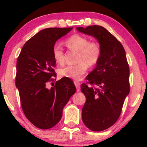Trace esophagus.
<instances>
[{"instance_id": "1", "label": "esophagus", "mask_w": 147, "mask_h": 147, "mask_svg": "<svg viewBox=\"0 0 147 147\" xmlns=\"http://www.w3.org/2000/svg\"><path fill=\"white\" fill-rule=\"evenodd\" d=\"M74 85H75V86H76V89H77V91H80V83L78 81L74 80Z\"/></svg>"}]
</instances>
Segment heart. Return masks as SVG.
Returning a JSON list of instances; mask_svg holds the SVG:
<instances>
[{"label":"heart","mask_w":147,"mask_h":147,"mask_svg":"<svg viewBox=\"0 0 147 147\" xmlns=\"http://www.w3.org/2000/svg\"><path fill=\"white\" fill-rule=\"evenodd\" d=\"M70 49L78 51L77 62L74 65H67L59 69L61 77L80 80L88 70V65L93 67L97 63L101 56V48L96 41H89L86 37L74 34L65 41ZM53 58L57 63L62 64L64 61V52L59 44H55L53 48Z\"/></svg>","instance_id":"b5f03b06"}]
</instances>
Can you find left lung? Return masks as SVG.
Wrapping results in <instances>:
<instances>
[{"label":"left lung","mask_w":147,"mask_h":147,"mask_svg":"<svg viewBox=\"0 0 147 147\" xmlns=\"http://www.w3.org/2000/svg\"><path fill=\"white\" fill-rule=\"evenodd\" d=\"M76 29L93 36L101 48L96 67L86 77L88 84L81 86L86 97L82 121L91 130L100 131L111 127L121 115L124 99L130 92V69L124 47L106 28L93 25Z\"/></svg>","instance_id":"obj_1"}]
</instances>
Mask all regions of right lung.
Returning <instances> with one entry per match:
<instances>
[{"label": "right lung", "mask_w": 147, "mask_h": 147, "mask_svg": "<svg viewBox=\"0 0 147 147\" xmlns=\"http://www.w3.org/2000/svg\"><path fill=\"white\" fill-rule=\"evenodd\" d=\"M72 29L42 30L26 41L17 58L16 86L22 109L28 121L40 129L51 128L59 123L64 106L76 91L68 78H62L54 87L47 88L54 81L51 77L56 76L53 47Z\"/></svg>", "instance_id": "add662e5"}]
</instances>
